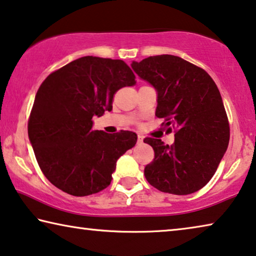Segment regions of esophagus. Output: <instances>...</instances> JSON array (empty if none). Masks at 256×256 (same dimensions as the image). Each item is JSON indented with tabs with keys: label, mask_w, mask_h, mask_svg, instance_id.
<instances>
[{
	"label": "esophagus",
	"mask_w": 256,
	"mask_h": 256,
	"mask_svg": "<svg viewBox=\"0 0 256 256\" xmlns=\"http://www.w3.org/2000/svg\"><path fill=\"white\" fill-rule=\"evenodd\" d=\"M144 141V136L138 134V144H141Z\"/></svg>",
	"instance_id": "1"
}]
</instances>
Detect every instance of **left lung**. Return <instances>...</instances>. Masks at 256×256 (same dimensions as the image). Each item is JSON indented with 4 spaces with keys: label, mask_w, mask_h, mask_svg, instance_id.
Instances as JSON below:
<instances>
[{
    "label": "left lung",
    "mask_w": 256,
    "mask_h": 256,
    "mask_svg": "<svg viewBox=\"0 0 256 256\" xmlns=\"http://www.w3.org/2000/svg\"><path fill=\"white\" fill-rule=\"evenodd\" d=\"M131 66L158 92L155 115L174 142L144 138L155 158L144 177L164 193L196 192L216 172L230 140V125L216 84L204 68L174 55L150 56Z\"/></svg>",
    "instance_id": "left-lung-1"
}]
</instances>
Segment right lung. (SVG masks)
Masks as SVG:
<instances>
[{
	"label": "right lung",
	"instance_id": "1",
	"mask_svg": "<svg viewBox=\"0 0 256 256\" xmlns=\"http://www.w3.org/2000/svg\"><path fill=\"white\" fill-rule=\"evenodd\" d=\"M136 76L124 60L85 56L48 76L36 92L28 131L38 164L57 188L74 196L101 192L117 160L136 142L120 130H93V117L112 109L118 90Z\"/></svg>",
	"mask_w": 256,
	"mask_h": 256
}]
</instances>
